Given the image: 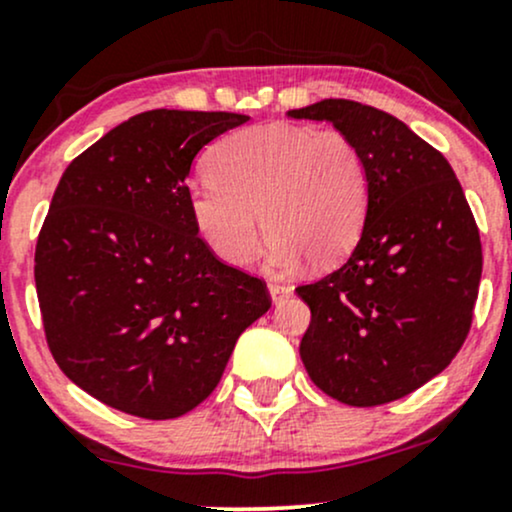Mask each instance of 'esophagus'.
Masks as SVG:
<instances>
[{
	"label": "esophagus",
	"mask_w": 512,
	"mask_h": 512,
	"mask_svg": "<svg viewBox=\"0 0 512 512\" xmlns=\"http://www.w3.org/2000/svg\"><path fill=\"white\" fill-rule=\"evenodd\" d=\"M293 293V286H286V284H269V298H272V303H281L284 298H289Z\"/></svg>",
	"instance_id": "obj_1"
}]
</instances>
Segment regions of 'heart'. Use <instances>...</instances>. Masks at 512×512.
<instances>
[{
	"mask_svg": "<svg viewBox=\"0 0 512 512\" xmlns=\"http://www.w3.org/2000/svg\"><path fill=\"white\" fill-rule=\"evenodd\" d=\"M209 173L187 192L199 238L228 264L257 255L262 219L264 267L291 272L344 260L366 223L370 182L363 151L339 129L272 122L228 134L209 156Z\"/></svg>",
	"mask_w": 512,
	"mask_h": 512,
	"instance_id": "heart-1",
	"label": "heart"
}]
</instances>
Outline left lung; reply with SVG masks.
Wrapping results in <instances>:
<instances>
[{
  "label": "left lung",
  "instance_id": "left-lung-1",
  "mask_svg": "<svg viewBox=\"0 0 512 512\" xmlns=\"http://www.w3.org/2000/svg\"><path fill=\"white\" fill-rule=\"evenodd\" d=\"M289 117L349 134L370 182L349 260L296 289L310 308L303 366L337 402H395L443 373L467 339L481 279L472 209L445 156L397 117L344 98Z\"/></svg>",
  "mask_w": 512,
  "mask_h": 512
}]
</instances>
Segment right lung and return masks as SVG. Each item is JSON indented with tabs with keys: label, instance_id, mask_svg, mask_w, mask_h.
<instances>
[{
	"label": "right lung",
	"instance_id": "obj_1",
	"mask_svg": "<svg viewBox=\"0 0 512 512\" xmlns=\"http://www.w3.org/2000/svg\"><path fill=\"white\" fill-rule=\"evenodd\" d=\"M238 113L149 110L64 170L35 248L45 337L62 373L108 407L175 419L219 385L269 310L260 279L199 238L187 178Z\"/></svg>",
	"mask_w": 512,
	"mask_h": 512
}]
</instances>
